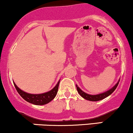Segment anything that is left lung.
<instances>
[{"label": "left lung", "instance_id": "obj_1", "mask_svg": "<svg viewBox=\"0 0 133 133\" xmlns=\"http://www.w3.org/2000/svg\"><path fill=\"white\" fill-rule=\"evenodd\" d=\"M120 80H118V81L117 82V83L115 84L113 88H111L110 89L108 90V91H106V92H104L103 93H100L98 94V95H89V94L85 93V92H84L83 91H82L77 86V85H76L77 87V90L78 94L82 97V98H84V99H87V100L89 101H99L101 100V99H104V98H107L108 97V96H110L111 94L115 91V89L117 87L118 83H119Z\"/></svg>", "mask_w": 133, "mask_h": 133}]
</instances>
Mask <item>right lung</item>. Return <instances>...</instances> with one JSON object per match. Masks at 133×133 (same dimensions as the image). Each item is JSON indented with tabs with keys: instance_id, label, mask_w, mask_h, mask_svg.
Masks as SVG:
<instances>
[{
	"instance_id": "right-lung-1",
	"label": "right lung",
	"mask_w": 133,
	"mask_h": 133,
	"mask_svg": "<svg viewBox=\"0 0 133 133\" xmlns=\"http://www.w3.org/2000/svg\"><path fill=\"white\" fill-rule=\"evenodd\" d=\"M59 81H58V84L55 85V88L52 89L51 91H48L47 92H44L42 94H36V95H34V94H30L27 93L25 91H22V90L19 89L16 84L14 82V85H15L16 89L17 91L19 93V95L25 99V101H28V102L30 103L34 104V105H43L45 104L48 103L50 101H52L55 96L57 95L58 90V87H59Z\"/></svg>"
}]
</instances>
